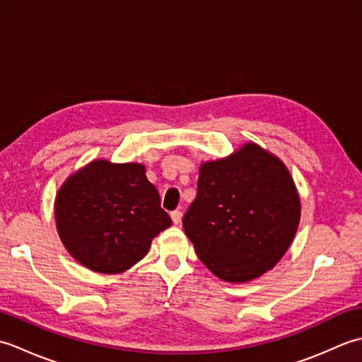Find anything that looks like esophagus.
Wrapping results in <instances>:
<instances>
[{"label": "esophagus", "mask_w": 362, "mask_h": 362, "mask_svg": "<svg viewBox=\"0 0 362 362\" xmlns=\"http://www.w3.org/2000/svg\"><path fill=\"white\" fill-rule=\"evenodd\" d=\"M171 219H173L174 224H180V221H182V213H180L179 210L171 211Z\"/></svg>", "instance_id": "34e87169"}]
</instances>
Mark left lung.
Instances as JSON below:
<instances>
[{"label": "left lung", "instance_id": "obj_1", "mask_svg": "<svg viewBox=\"0 0 362 362\" xmlns=\"http://www.w3.org/2000/svg\"><path fill=\"white\" fill-rule=\"evenodd\" d=\"M300 196L283 161L257 143L204 161L183 230L199 259L228 283L272 269L297 233Z\"/></svg>", "mask_w": 362, "mask_h": 362}]
</instances>
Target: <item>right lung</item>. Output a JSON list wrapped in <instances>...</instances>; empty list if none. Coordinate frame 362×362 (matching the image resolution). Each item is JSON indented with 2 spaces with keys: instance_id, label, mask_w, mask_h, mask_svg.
<instances>
[{
  "instance_id": "right-lung-1",
  "label": "right lung",
  "mask_w": 362,
  "mask_h": 362,
  "mask_svg": "<svg viewBox=\"0 0 362 362\" xmlns=\"http://www.w3.org/2000/svg\"><path fill=\"white\" fill-rule=\"evenodd\" d=\"M56 228L68 253L99 274H121L146 257L173 224L141 163L95 158L74 171L54 202Z\"/></svg>"
}]
</instances>
